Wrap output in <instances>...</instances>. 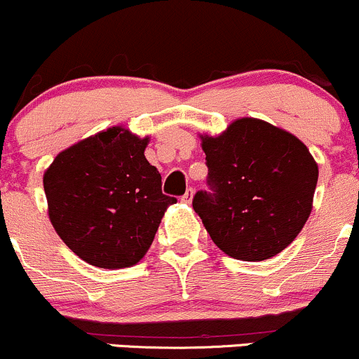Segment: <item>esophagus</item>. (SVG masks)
Wrapping results in <instances>:
<instances>
[{"label": "esophagus", "mask_w": 359, "mask_h": 359, "mask_svg": "<svg viewBox=\"0 0 359 359\" xmlns=\"http://www.w3.org/2000/svg\"><path fill=\"white\" fill-rule=\"evenodd\" d=\"M192 197H194V189L191 187V189H187V191H185V194L182 197H180V201H182V203H191L192 201Z\"/></svg>", "instance_id": "34e87169"}]
</instances>
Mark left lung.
<instances>
[{"label":"left lung","mask_w":359,"mask_h":359,"mask_svg":"<svg viewBox=\"0 0 359 359\" xmlns=\"http://www.w3.org/2000/svg\"><path fill=\"white\" fill-rule=\"evenodd\" d=\"M209 191L196 192L211 240L228 257L262 262L297 238L312 211L316 160L292 133L255 118L203 137Z\"/></svg>","instance_id":"1"}]
</instances>
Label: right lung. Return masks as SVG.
Here are the masks:
<instances>
[{"label": "right lung", "mask_w": 359, "mask_h": 359, "mask_svg": "<svg viewBox=\"0 0 359 359\" xmlns=\"http://www.w3.org/2000/svg\"><path fill=\"white\" fill-rule=\"evenodd\" d=\"M148 138L113 126L55 156L43 175L48 216L77 257L126 269L145 257L167 205L162 175L145 158Z\"/></svg>", "instance_id": "obj_1"}]
</instances>
